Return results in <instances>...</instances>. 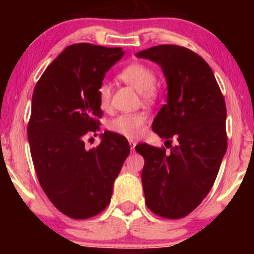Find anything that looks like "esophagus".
I'll return each instance as SVG.
<instances>
[{"label":"esophagus","mask_w":254,"mask_h":254,"mask_svg":"<svg viewBox=\"0 0 254 254\" xmlns=\"http://www.w3.org/2000/svg\"><path fill=\"white\" fill-rule=\"evenodd\" d=\"M129 145H130V150L134 151L135 150V145H136V142H135V141H129Z\"/></svg>","instance_id":"34e87169"}]
</instances>
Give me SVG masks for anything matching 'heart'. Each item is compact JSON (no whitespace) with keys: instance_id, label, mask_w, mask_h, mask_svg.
<instances>
[{"instance_id":"obj_1","label":"heart","mask_w":254,"mask_h":254,"mask_svg":"<svg viewBox=\"0 0 254 254\" xmlns=\"http://www.w3.org/2000/svg\"><path fill=\"white\" fill-rule=\"evenodd\" d=\"M119 78L141 92L144 99H154L157 96L156 74L154 69L142 62H133L119 72ZM98 102L102 109H106L111 100V86L103 82L97 90ZM147 114L142 112L119 114L109 121L107 127L113 133L128 138H135L143 133L147 124Z\"/></svg>"}]
</instances>
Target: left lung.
<instances>
[{
    "label": "left lung",
    "instance_id": "obj_1",
    "mask_svg": "<svg viewBox=\"0 0 254 254\" xmlns=\"http://www.w3.org/2000/svg\"><path fill=\"white\" fill-rule=\"evenodd\" d=\"M137 58L161 65L168 83V103L152 130L172 143L170 152L147 143L135 147L143 156L145 204L164 218L185 217L209 193L227 151V107L209 64L189 48L159 45Z\"/></svg>",
    "mask_w": 254,
    "mask_h": 254
}]
</instances>
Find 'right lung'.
Segmentation results:
<instances>
[{"label": "right lung", "mask_w": 254, "mask_h": 254, "mask_svg": "<svg viewBox=\"0 0 254 254\" xmlns=\"http://www.w3.org/2000/svg\"><path fill=\"white\" fill-rule=\"evenodd\" d=\"M124 54L121 47L70 45L34 88L27 138L38 180L51 202L75 220L105 209L130 152L126 138L111 131L97 148L84 143L86 134L99 130L98 86Z\"/></svg>", "instance_id": "obj_1"}]
</instances>
